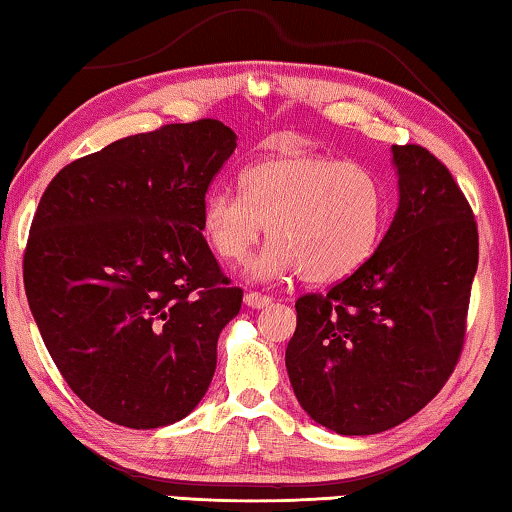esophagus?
<instances>
[{
  "label": "esophagus",
  "mask_w": 512,
  "mask_h": 512,
  "mask_svg": "<svg viewBox=\"0 0 512 512\" xmlns=\"http://www.w3.org/2000/svg\"><path fill=\"white\" fill-rule=\"evenodd\" d=\"M243 301H246L248 308H255V310H264V308H269V305L273 303L271 296L259 294V292H248L246 296H243Z\"/></svg>",
  "instance_id": "1"
}]
</instances>
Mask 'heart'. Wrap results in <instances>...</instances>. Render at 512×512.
Returning <instances> with one entry per match:
<instances>
[{
  "label": "heart",
  "instance_id": "1",
  "mask_svg": "<svg viewBox=\"0 0 512 512\" xmlns=\"http://www.w3.org/2000/svg\"><path fill=\"white\" fill-rule=\"evenodd\" d=\"M384 223V190L368 167L289 154L250 165L241 193L211 188L202 202V234L225 262H241L266 225L271 243L248 266L257 280L301 271L331 285L368 262Z\"/></svg>",
  "mask_w": 512,
  "mask_h": 512
}]
</instances>
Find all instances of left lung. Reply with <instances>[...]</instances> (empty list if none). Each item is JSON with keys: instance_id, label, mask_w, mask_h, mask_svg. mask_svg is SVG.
Masks as SVG:
<instances>
[{"instance_id": "obj_1", "label": "left lung", "mask_w": 512, "mask_h": 512, "mask_svg": "<svg viewBox=\"0 0 512 512\" xmlns=\"http://www.w3.org/2000/svg\"><path fill=\"white\" fill-rule=\"evenodd\" d=\"M400 202L379 248L326 294L296 301L285 352L296 400L338 434H377L453 375L478 269V227L448 167L393 144Z\"/></svg>"}]
</instances>
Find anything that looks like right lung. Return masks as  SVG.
I'll return each mask as SVG.
<instances>
[{
    "label": "right lung",
    "instance_id": "obj_1",
    "mask_svg": "<svg viewBox=\"0 0 512 512\" xmlns=\"http://www.w3.org/2000/svg\"><path fill=\"white\" fill-rule=\"evenodd\" d=\"M234 149L218 119L167 124L73 160L38 202L29 308L61 377L105 421L172 425L207 393L243 292L202 236V202Z\"/></svg>",
    "mask_w": 512,
    "mask_h": 512
}]
</instances>
